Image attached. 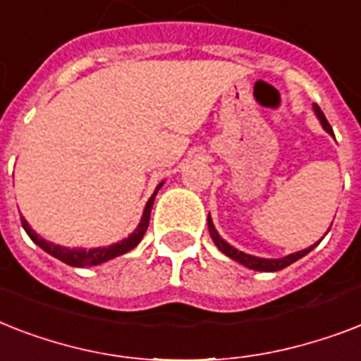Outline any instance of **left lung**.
<instances>
[{
    "instance_id": "8db88e82",
    "label": "left lung",
    "mask_w": 361,
    "mask_h": 361,
    "mask_svg": "<svg viewBox=\"0 0 361 361\" xmlns=\"http://www.w3.org/2000/svg\"><path fill=\"white\" fill-rule=\"evenodd\" d=\"M313 109H314V114H317V118L320 120V123H322V127H324L326 133L334 135L331 125L328 123L326 116L322 114V110L319 109V104H313ZM208 228H209V236H212V240H214L215 245L219 247V251L225 252L226 257H231L232 260H236V262L247 266L249 269H255V271H279V269L286 268V266H290L292 262H296V260H300L302 257H305V255H307L309 251H313V247L319 243V241H317L314 245L307 247V249H303V251L292 252V255H288V257H283V258H258V257H252V255H247V252L238 251L236 247H232L231 243H226V241L219 236V232L215 231V226H214V223H212V217H209V215H208Z\"/></svg>"
}]
</instances>
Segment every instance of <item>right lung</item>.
Returning a JSON list of instances; mask_svg holds the SVG:
<instances>
[{
  "instance_id": "right-lung-1",
  "label": "right lung",
  "mask_w": 361,
  "mask_h": 361,
  "mask_svg": "<svg viewBox=\"0 0 361 361\" xmlns=\"http://www.w3.org/2000/svg\"><path fill=\"white\" fill-rule=\"evenodd\" d=\"M161 185H163V181L159 183L155 192L152 195V198L147 200L146 208H144V214H142L140 223H138V226H136V231L133 232L129 238L118 241V243H114V245L95 247V249H82V247H73V249H69V247L56 245V243H52V241H47L44 238L39 236V234H37L30 225H27V221H25L24 217H20V221H22V226H24V231L27 232V236L35 241L42 251H47L48 255H52V257H56L58 260H61V262L69 264V266H75V268L97 266V264H103L106 262V260H112V258L120 257V255H125V252L130 251V249H135V247L140 243V240L144 238V234H146L147 231V225H149V214H152L153 200H155V195H157V191L161 189Z\"/></svg>"
}]
</instances>
